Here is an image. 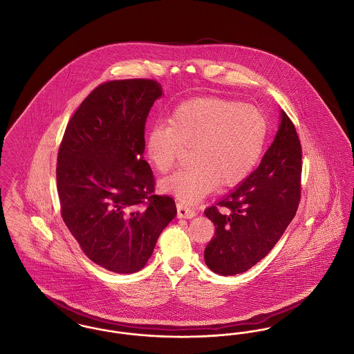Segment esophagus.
<instances>
[{
    "instance_id": "esophagus-1",
    "label": "esophagus",
    "mask_w": 354,
    "mask_h": 354,
    "mask_svg": "<svg viewBox=\"0 0 354 354\" xmlns=\"http://www.w3.org/2000/svg\"><path fill=\"white\" fill-rule=\"evenodd\" d=\"M176 207H178V216H179V218L191 219V218H194V216L196 215L195 209L191 208L189 205H185V203H178Z\"/></svg>"
}]
</instances>
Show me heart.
Returning a JSON list of instances; mask_svg holds the SVG:
<instances>
[{"instance_id":"obj_1","label":"heart","mask_w":354,"mask_h":354,"mask_svg":"<svg viewBox=\"0 0 354 354\" xmlns=\"http://www.w3.org/2000/svg\"><path fill=\"white\" fill-rule=\"evenodd\" d=\"M268 135L260 109L219 97L182 103L146 138V153L162 174L176 167L183 149H191L188 169L163 180V187L185 204L196 202L215 185L243 182L259 162Z\"/></svg>"}]
</instances>
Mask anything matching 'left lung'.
Instances as JSON below:
<instances>
[{
  "label": "left lung",
  "mask_w": 354,
  "mask_h": 354,
  "mask_svg": "<svg viewBox=\"0 0 354 354\" xmlns=\"http://www.w3.org/2000/svg\"><path fill=\"white\" fill-rule=\"evenodd\" d=\"M303 150L293 122L281 123L259 167L225 198L205 208L215 236L204 250L208 268L243 273L264 259L295 218L301 199Z\"/></svg>",
  "instance_id": "obj_1"
}]
</instances>
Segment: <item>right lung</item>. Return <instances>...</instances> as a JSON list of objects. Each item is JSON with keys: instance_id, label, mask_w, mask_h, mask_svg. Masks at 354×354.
Returning a JSON list of instances; mask_svg holds the SVG:
<instances>
[{"instance_id": "obj_1", "label": "right lung", "mask_w": 354, "mask_h": 354, "mask_svg": "<svg viewBox=\"0 0 354 354\" xmlns=\"http://www.w3.org/2000/svg\"><path fill=\"white\" fill-rule=\"evenodd\" d=\"M162 86L118 80L97 86L68 120L57 158L61 215L84 254L104 270L134 273L176 215L155 194L143 159L145 127Z\"/></svg>"}]
</instances>
